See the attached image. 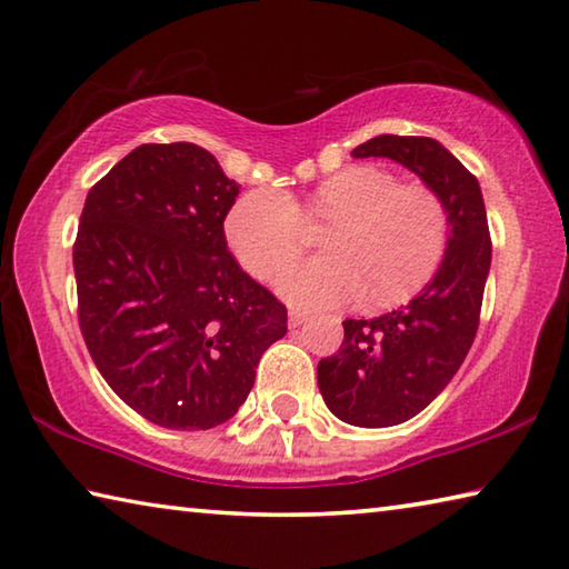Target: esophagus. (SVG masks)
Masks as SVG:
<instances>
[{
	"label": "esophagus",
	"instance_id": "1",
	"mask_svg": "<svg viewBox=\"0 0 569 569\" xmlns=\"http://www.w3.org/2000/svg\"><path fill=\"white\" fill-rule=\"evenodd\" d=\"M306 321H308V313L298 311V308H291V311H288V326H291V329H298V326H303Z\"/></svg>",
	"mask_w": 569,
	"mask_h": 569
}]
</instances>
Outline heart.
Instances as JSON below:
<instances>
[{
    "mask_svg": "<svg viewBox=\"0 0 569 569\" xmlns=\"http://www.w3.org/2000/svg\"><path fill=\"white\" fill-rule=\"evenodd\" d=\"M306 220L333 223L329 256L286 266L276 288L288 303L326 308L366 296L369 306L409 298L437 273L449 246V210L439 192L389 170L353 166L319 182L298 203L281 190L236 200L226 238L250 276L268 278L301 253Z\"/></svg>",
    "mask_w": 569,
    "mask_h": 569,
    "instance_id": "heart-1",
    "label": "heart"
}]
</instances>
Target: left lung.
I'll return each instance as SVG.
<instances>
[{
    "label": "left lung",
    "mask_w": 569,
    "mask_h": 569,
    "mask_svg": "<svg viewBox=\"0 0 569 569\" xmlns=\"http://www.w3.org/2000/svg\"><path fill=\"white\" fill-rule=\"evenodd\" d=\"M351 156L401 162L449 210L445 261L421 293L377 319H346L339 351L319 361L326 407L353 427L381 429L417 417L459 371L479 329L492 238L477 178L441 142L379 134Z\"/></svg>",
    "instance_id": "8db88e82"
}]
</instances>
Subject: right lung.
<instances>
[{
    "label": "right lung",
    "mask_w": 569,
    "mask_h": 569,
    "mask_svg": "<svg viewBox=\"0 0 569 569\" xmlns=\"http://www.w3.org/2000/svg\"><path fill=\"white\" fill-rule=\"evenodd\" d=\"M240 186L192 142L140 146L84 200L72 248L94 366L140 417L213 429L248 399L288 311L226 243Z\"/></svg>",
    "instance_id": "add662e5"
}]
</instances>
